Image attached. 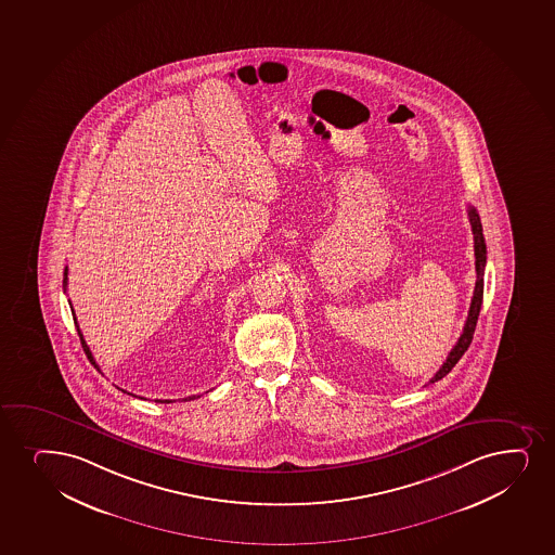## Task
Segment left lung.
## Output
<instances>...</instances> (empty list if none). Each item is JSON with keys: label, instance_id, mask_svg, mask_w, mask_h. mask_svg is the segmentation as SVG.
Returning a JSON list of instances; mask_svg holds the SVG:
<instances>
[{"label": "left lung", "instance_id": "obj_1", "mask_svg": "<svg viewBox=\"0 0 555 555\" xmlns=\"http://www.w3.org/2000/svg\"><path fill=\"white\" fill-rule=\"evenodd\" d=\"M469 224H472V232H474V253H476V289H474V297H472V305H469L468 320L464 323L463 334L461 338L456 339L455 347L451 349L448 359L443 362L442 367L435 373V377L430 378L429 383H437L440 378L446 377L448 373L455 367L456 362L461 360L464 352L468 351L474 333H476L477 318H479V310L482 305V274H485V266H487V245H485V235H482L481 219L474 206H468Z\"/></svg>", "mask_w": 555, "mask_h": 555}]
</instances>
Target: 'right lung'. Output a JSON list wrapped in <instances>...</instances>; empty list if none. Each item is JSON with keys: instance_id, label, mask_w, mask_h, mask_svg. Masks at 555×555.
Segmentation results:
<instances>
[{"instance_id": "obj_1", "label": "right lung", "mask_w": 555, "mask_h": 555, "mask_svg": "<svg viewBox=\"0 0 555 555\" xmlns=\"http://www.w3.org/2000/svg\"><path fill=\"white\" fill-rule=\"evenodd\" d=\"M66 284H68V268H65V279H63V287L66 289ZM70 308H73V305H70ZM74 323H76V328H78L79 339H81V346H83V351H86L87 359L91 360L92 364L96 365V362H94V357H92L91 349H89V346L86 344V339H83V334H81V331H79L78 321H76V313H74ZM191 399H195V396H190V398L183 399V401H191ZM159 403H170L169 399H165V401H162V399H157Z\"/></svg>"}]
</instances>
